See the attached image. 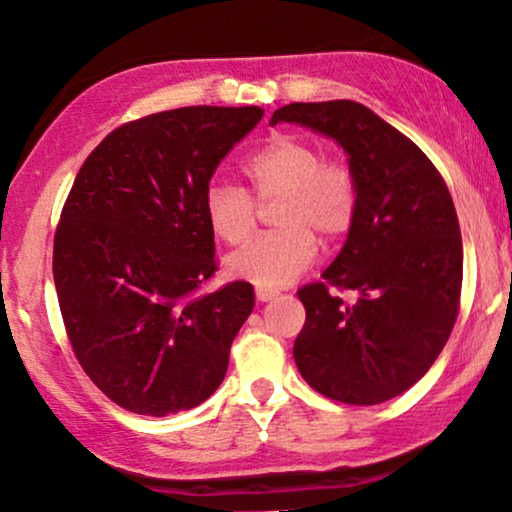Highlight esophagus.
<instances>
[{
    "label": "esophagus",
    "instance_id": "esophagus-1",
    "mask_svg": "<svg viewBox=\"0 0 512 512\" xmlns=\"http://www.w3.org/2000/svg\"><path fill=\"white\" fill-rule=\"evenodd\" d=\"M275 296H277L275 289L256 287V299H258V301H270V299H275Z\"/></svg>",
    "mask_w": 512,
    "mask_h": 512
}]
</instances>
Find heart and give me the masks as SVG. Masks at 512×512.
Wrapping results in <instances>:
<instances>
[{
	"label": "heart",
	"instance_id": "b5f03b06",
	"mask_svg": "<svg viewBox=\"0 0 512 512\" xmlns=\"http://www.w3.org/2000/svg\"><path fill=\"white\" fill-rule=\"evenodd\" d=\"M242 173L249 192L230 182H211L204 192V216L220 242L239 244L251 235L258 205L277 201V232L258 235L227 258V270L258 287H285L318 256L323 244L349 235L361 208V187L349 163L323 159L313 142L296 135H275L246 156Z\"/></svg>",
	"mask_w": 512,
	"mask_h": 512
}]
</instances>
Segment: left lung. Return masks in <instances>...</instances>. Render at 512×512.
I'll list each match as a JSON object with an SVG mask.
<instances>
[{
	"mask_svg": "<svg viewBox=\"0 0 512 512\" xmlns=\"http://www.w3.org/2000/svg\"><path fill=\"white\" fill-rule=\"evenodd\" d=\"M299 123L349 154L361 208L323 273L299 289L301 377L327 399L375 406L413 387L449 342L460 311L463 239L451 192L413 140L368 106L294 102L270 123ZM339 291H356L346 302Z\"/></svg>",
	"mask_w": 512,
	"mask_h": 512,
	"instance_id": "left-lung-1",
	"label": "left lung"
}]
</instances>
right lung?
<instances>
[{"label":"right lung","instance_id":"1","mask_svg":"<svg viewBox=\"0 0 512 512\" xmlns=\"http://www.w3.org/2000/svg\"><path fill=\"white\" fill-rule=\"evenodd\" d=\"M261 116L151 113L109 132L75 175L54 235L56 296L82 370L130 413H180L223 382L254 287L199 294L218 270L204 192Z\"/></svg>","mask_w":512,"mask_h":512}]
</instances>
